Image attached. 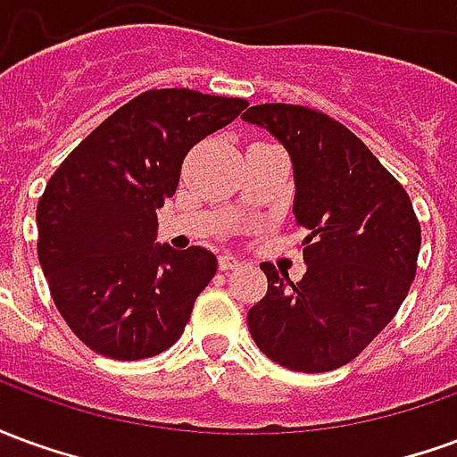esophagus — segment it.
<instances>
[{
  "label": "esophagus",
  "mask_w": 457,
  "mask_h": 457,
  "mask_svg": "<svg viewBox=\"0 0 457 457\" xmlns=\"http://www.w3.org/2000/svg\"><path fill=\"white\" fill-rule=\"evenodd\" d=\"M218 264H220V269H222V271H229V269L239 267V259L235 257V254H228V252H225V254H220Z\"/></svg>",
  "instance_id": "obj_1"
}]
</instances>
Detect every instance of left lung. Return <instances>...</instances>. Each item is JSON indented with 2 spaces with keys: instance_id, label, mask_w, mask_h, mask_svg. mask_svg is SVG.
Here are the masks:
<instances>
[{
  "instance_id": "1",
  "label": "left lung",
  "mask_w": 457,
  "mask_h": 457,
  "mask_svg": "<svg viewBox=\"0 0 457 457\" xmlns=\"http://www.w3.org/2000/svg\"><path fill=\"white\" fill-rule=\"evenodd\" d=\"M291 154L294 215L308 237L294 284L264 262L267 294L249 308V333L271 362L330 372L353 362L396 316L421 249L411 198L353 131L303 104L249 107Z\"/></svg>"
}]
</instances>
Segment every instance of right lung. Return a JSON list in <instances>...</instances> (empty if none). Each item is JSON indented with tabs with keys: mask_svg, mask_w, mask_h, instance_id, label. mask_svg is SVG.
Returning a JSON list of instances; mask_svg holds the SVG:
<instances>
[{
	"mask_svg": "<svg viewBox=\"0 0 457 457\" xmlns=\"http://www.w3.org/2000/svg\"><path fill=\"white\" fill-rule=\"evenodd\" d=\"M247 104L188 87L146 90L95 127L46 183L38 262L55 308L97 354L146 360L183 336L218 257L156 247V208L179 188L186 154Z\"/></svg>",
	"mask_w": 457,
	"mask_h": 457,
	"instance_id": "obj_1",
	"label": "right lung"
}]
</instances>
